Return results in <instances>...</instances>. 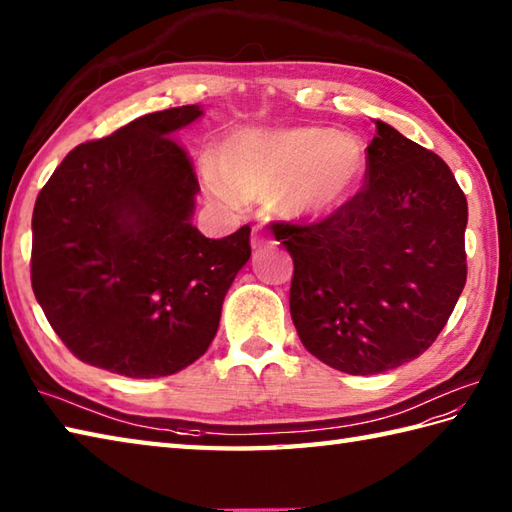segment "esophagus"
<instances>
[{
	"label": "esophagus",
	"mask_w": 512,
	"mask_h": 512,
	"mask_svg": "<svg viewBox=\"0 0 512 512\" xmlns=\"http://www.w3.org/2000/svg\"><path fill=\"white\" fill-rule=\"evenodd\" d=\"M265 243H269V238L265 236L263 227H254V232H252V247L258 249V247H263Z\"/></svg>",
	"instance_id": "obj_1"
}]
</instances>
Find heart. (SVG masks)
I'll use <instances>...</instances> for the list:
<instances>
[{"instance_id": "1", "label": "heart", "mask_w": 512, "mask_h": 512, "mask_svg": "<svg viewBox=\"0 0 512 512\" xmlns=\"http://www.w3.org/2000/svg\"><path fill=\"white\" fill-rule=\"evenodd\" d=\"M364 174V145L349 132L318 125L245 128L229 134L205 163V192L221 203L276 194L289 216H322L356 192Z\"/></svg>"}]
</instances>
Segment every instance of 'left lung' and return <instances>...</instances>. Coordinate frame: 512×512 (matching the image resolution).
<instances>
[{"instance_id":"8db88e82","label":"left lung","mask_w":512,"mask_h":512,"mask_svg":"<svg viewBox=\"0 0 512 512\" xmlns=\"http://www.w3.org/2000/svg\"><path fill=\"white\" fill-rule=\"evenodd\" d=\"M358 194L318 223H274L294 258L289 309L309 353L351 375L431 347L466 285L468 205L435 152L378 121Z\"/></svg>"}]
</instances>
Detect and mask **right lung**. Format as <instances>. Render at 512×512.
<instances>
[{"label": "right lung", "mask_w": 512, "mask_h": 512, "mask_svg": "<svg viewBox=\"0 0 512 512\" xmlns=\"http://www.w3.org/2000/svg\"><path fill=\"white\" fill-rule=\"evenodd\" d=\"M198 117L168 108L81 143L37 196L30 283L90 367L161 378L201 358L252 254L249 225L214 241L190 223L201 187L174 134Z\"/></svg>", "instance_id": "add662e5"}]
</instances>
